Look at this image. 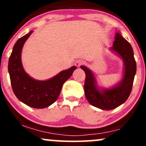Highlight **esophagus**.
Here are the masks:
<instances>
[{
    "mask_svg": "<svg viewBox=\"0 0 146 146\" xmlns=\"http://www.w3.org/2000/svg\"><path fill=\"white\" fill-rule=\"evenodd\" d=\"M83 64L84 62L82 60H78L76 62V64H75V65H76V66H77L78 68H80V67Z\"/></svg>",
    "mask_w": 146,
    "mask_h": 146,
    "instance_id": "34e87169",
    "label": "esophagus"
}]
</instances>
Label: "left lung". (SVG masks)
Returning <instances> with one entry per match:
<instances>
[{
	"label": "left lung",
	"mask_w": 146,
	"mask_h": 146,
	"mask_svg": "<svg viewBox=\"0 0 146 146\" xmlns=\"http://www.w3.org/2000/svg\"><path fill=\"white\" fill-rule=\"evenodd\" d=\"M110 50L117 54L124 63L122 80L111 88L99 87L93 72L85 66H80L86 76L84 86L86 99L91 105L101 110H113L127 101L131 92L136 72L132 47L120 33H116L113 47Z\"/></svg>",
	"instance_id": "1"
}]
</instances>
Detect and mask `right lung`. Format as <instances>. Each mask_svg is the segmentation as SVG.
<instances>
[{"label":"right lung","instance_id":"right-lung-1","mask_svg":"<svg viewBox=\"0 0 146 146\" xmlns=\"http://www.w3.org/2000/svg\"><path fill=\"white\" fill-rule=\"evenodd\" d=\"M32 33L33 31H31L15 44L9 58L8 72L17 98L32 108H45L56 101L63 85L72 76L76 67L62 70L47 80H38L29 76L23 68L21 57L23 46Z\"/></svg>","mask_w":146,"mask_h":146}]
</instances>
